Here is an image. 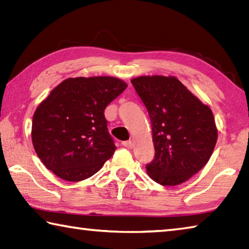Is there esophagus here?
<instances>
[{
	"mask_svg": "<svg viewBox=\"0 0 249 249\" xmlns=\"http://www.w3.org/2000/svg\"><path fill=\"white\" fill-rule=\"evenodd\" d=\"M122 145H123L124 147H126V148H128V149H132V148H133V146H134L133 142H130V141L123 142H122Z\"/></svg>",
	"mask_w": 249,
	"mask_h": 249,
	"instance_id": "34e87169",
	"label": "esophagus"
}]
</instances>
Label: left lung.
<instances>
[{"mask_svg":"<svg viewBox=\"0 0 249 249\" xmlns=\"http://www.w3.org/2000/svg\"><path fill=\"white\" fill-rule=\"evenodd\" d=\"M130 82L151 122L156 153L147 174L161 185L189 180L208 163L215 147L212 111L172 75H142Z\"/></svg>","mask_w":249,"mask_h":249,"instance_id":"1","label":"left lung"}]
</instances>
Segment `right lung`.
Segmentation results:
<instances>
[{
    "instance_id": "add662e5",
    "label": "right lung",
    "mask_w": 249,
    "mask_h": 249,
    "mask_svg": "<svg viewBox=\"0 0 249 249\" xmlns=\"http://www.w3.org/2000/svg\"><path fill=\"white\" fill-rule=\"evenodd\" d=\"M127 84L114 77L69 78L52 90L33 116L37 156L59 178L82 181L114 154L104 109Z\"/></svg>"
}]
</instances>
